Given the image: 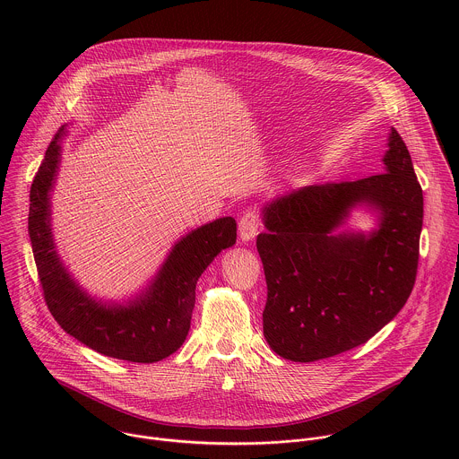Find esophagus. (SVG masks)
Returning a JSON list of instances; mask_svg holds the SVG:
<instances>
[{"mask_svg": "<svg viewBox=\"0 0 459 459\" xmlns=\"http://www.w3.org/2000/svg\"><path fill=\"white\" fill-rule=\"evenodd\" d=\"M258 230H260V213L256 212V208H247L238 224L240 240L242 242L253 240L258 235Z\"/></svg>", "mask_w": 459, "mask_h": 459, "instance_id": "1", "label": "esophagus"}]
</instances>
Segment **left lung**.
<instances>
[{
  "mask_svg": "<svg viewBox=\"0 0 459 459\" xmlns=\"http://www.w3.org/2000/svg\"><path fill=\"white\" fill-rule=\"evenodd\" d=\"M385 173L307 186L263 206L256 238L266 279L263 333L293 362H315L364 344L406 304L417 275L424 197L395 129ZM379 212L369 236L335 234L349 210Z\"/></svg>",
  "mask_w": 459,
  "mask_h": 459,
  "instance_id": "left-lung-1",
  "label": "left lung"
}]
</instances>
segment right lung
Returning <instances> with one entry per match:
<instances>
[{
  "mask_svg": "<svg viewBox=\"0 0 459 459\" xmlns=\"http://www.w3.org/2000/svg\"><path fill=\"white\" fill-rule=\"evenodd\" d=\"M62 127L48 146L30 191L28 231L46 304L60 327L88 348L129 362L152 364L175 353L187 337L196 282L213 258L237 242V222L222 217L175 244L135 300L108 306L86 295L60 262L51 233L49 193L60 164Z\"/></svg>",
  "mask_w": 459,
  "mask_h": 459,
  "instance_id": "right-lung-1",
  "label": "right lung"
}]
</instances>
